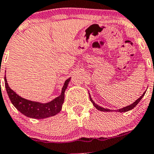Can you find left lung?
Here are the masks:
<instances>
[{
    "instance_id": "left-lung-1",
    "label": "left lung",
    "mask_w": 154,
    "mask_h": 154,
    "mask_svg": "<svg viewBox=\"0 0 154 154\" xmlns=\"http://www.w3.org/2000/svg\"><path fill=\"white\" fill-rule=\"evenodd\" d=\"M146 90H145V92L143 93V94L142 95V96H140V97L138 99H136V100L134 101V103H132L131 104H130V105L127 106V107H122V108H120V109H118V110H110V109H107V108H104V107H101V106L98 105V104H96V103L93 101V99H92L91 96H90V93H89V95H90V100L91 101V102L93 103V106H94L95 107H96V109H97L98 110H99V111H101V112H128L129 111V110H131L132 109H134V107H136V105L138 104V103L140 101L141 99L143 98V96H145V93H146Z\"/></svg>"
}]
</instances>
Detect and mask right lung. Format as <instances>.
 Wrapping results in <instances>:
<instances>
[{"instance_id":"right-lung-1","label":"right lung","mask_w":154,"mask_h":154,"mask_svg":"<svg viewBox=\"0 0 154 154\" xmlns=\"http://www.w3.org/2000/svg\"><path fill=\"white\" fill-rule=\"evenodd\" d=\"M70 79L71 78H69L65 81L64 86L61 89V95L47 103L28 100L22 98L9 88L6 75L4 77V82L7 94L14 107L22 114L29 118L42 119L54 116L61 111L62 109V104L64 101V93L69 85V82H70Z\"/></svg>"}]
</instances>
